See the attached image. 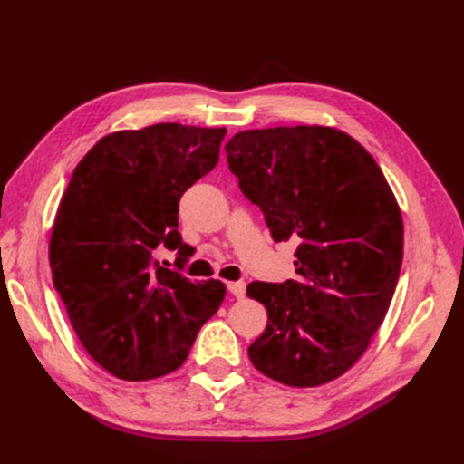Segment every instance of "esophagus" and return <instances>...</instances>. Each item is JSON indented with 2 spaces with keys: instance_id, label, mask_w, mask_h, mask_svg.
Listing matches in <instances>:
<instances>
[{
  "instance_id": "1",
  "label": "esophagus",
  "mask_w": 464,
  "mask_h": 464,
  "mask_svg": "<svg viewBox=\"0 0 464 464\" xmlns=\"http://www.w3.org/2000/svg\"><path fill=\"white\" fill-rule=\"evenodd\" d=\"M227 288L230 290V294H234L236 298H244L246 296V283H244V280H236V283H228Z\"/></svg>"
}]
</instances>
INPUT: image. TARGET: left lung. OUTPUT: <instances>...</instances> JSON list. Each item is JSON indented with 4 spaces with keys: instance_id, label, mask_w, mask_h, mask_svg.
Segmentation results:
<instances>
[{
    "instance_id": "8db88e82",
    "label": "left lung",
    "mask_w": 464,
    "mask_h": 464,
    "mask_svg": "<svg viewBox=\"0 0 464 464\" xmlns=\"http://www.w3.org/2000/svg\"><path fill=\"white\" fill-rule=\"evenodd\" d=\"M224 149L273 240L298 244L296 280L247 285L269 315L249 360L290 387L333 382L366 353L395 294L404 244L395 195L372 154L333 128L247 130Z\"/></svg>"
}]
</instances>
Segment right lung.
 <instances>
[{
	"instance_id": "right-lung-1",
	"label": "right lung",
	"mask_w": 464,
	"mask_h": 464,
	"mask_svg": "<svg viewBox=\"0 0 464 464\" xmlns=\"http://www.w3.org/2000/svg\"><path fill=\"white\" fill-rule=\"evenodd\" d=\"M224 128L157 123L101 139L73 170L50 237L53 286L94 362L125 382L178 370L227 288L191 283L179 199L218 162ZM176 250L178 270L153 251Z\"/></svg>"
}]
</instances>
